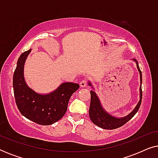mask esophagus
Returning a JSON list of instances; mask_svg holds the SVG:
<instances>
[{
  "label": "esophagus",
  "instance_id": "esophagus-1",
  "mask_svg": "<svg viewBox=\"0 0 158 158\" xmlns=\"http://www.w3.org/2000/svg\"><path fill=\"white\" fill-rule=\"evenodd\" d=\"M80 85L81 86V87H86L87 86V81H85V80H83V81H81V83H80Z\"/></svg>",
  "mask_w": 158,
  "mask_h": 158
}]
</instances>
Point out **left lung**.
I'll list each match as a JSON object with an SVG mask.
<instances>
[{
  "label": "left lung",
  "mask_w": 158,
  "mask_h": 158,
  "mask_svg": "<svg viewBox=\"0 0 158 158\" xmlns=\"http://www.w3.org/2000/svg\"><path fill=\"white\" fill-rule=\"evenodd\" d=\"M134 61L137 64V70L139 73L140 75V87H139V101L136 106L135 109L131 112L130 114L122 118L115 117L112 116L111 114L106 111L103 109L102 105H101V101L99 100L98 96H97L96 92L94 91V88L93 87V85L90 83V81H88V85L91 86L94 90H90V104L89 108V116L90 120L94 124L98 126L101 128L104 129H117L118 127L123 126L126 124L127 122H129L134 116L135 115L136 113L138 111L139 109L140 105L142 102V72L140 70L138 62L135 59H133Z\"/></svg>",
  "instance_id": "8db88e82"
}]
</instances>
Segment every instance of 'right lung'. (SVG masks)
<instances>
[{
    "label": "right lung",
    "instance_id": "1",
    "mask_svg": "<svg viewBox=\"0 0 158 158\" xmlns=\"http://www.w3.org/2000/svg\"><path fill=\"white\" fill-rule=\"evenodd\" d=\"M31 49L19 57L13 77L15 100L23 116L41 125H50L64 115L71 96L79 88L74 83H62L57 89L47 94H40L29 88L23 76L26 60Z\"/></svg>",
    "mask_w": 158,
    "mask_h": 158
}]
</instances>
